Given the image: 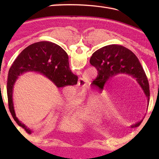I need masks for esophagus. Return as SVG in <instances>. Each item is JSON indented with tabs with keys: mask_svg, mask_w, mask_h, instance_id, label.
Segmentation results:
<instances>
[{
	"mask_svg": "<svg viewBox=\"0 0 159 159\" xmlns=\"http://www.w3.org/2000/svg\"><path fill=\"white\" fill-rule=\"evenodd\" d=\"M87 85V83L85 81V79L84 78L80 77L79 79V81H78V85L80 87V89H85V86Z\"/></svg>",
	"mask_w": 159,
	"mask_h": 159,
	"instance_id": "obj_1",
	"label": "esophagus"
}]
</instances>
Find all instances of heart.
Returning a JSON list of instances; mask_svg holds the SVG:
<instances>
[{
    "mask_svg": "<svg viewBox=\"0 0 159 159\" xmlns=\"http://www.w3.org/2000/svg\"><path fill=\"white\" fill-rule=\"evenodd\" d=\"M74 92L67 93L65 98L66 106L68 109H72L75 107V113L80 117L96 120L97 113L100 117H108L110 112L106 107L99 106L100 104V98L94 93H91L88 96L85 97V93L81 91L76 93L73 98Z\"/></svg>",
    "mask_w": 159,
    "mask_h": 159,
    "instance_id": "obj_1",
    "label": "heart"
}]
</instances>
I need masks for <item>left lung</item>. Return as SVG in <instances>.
<instances>
[{
	"instance_id": "8db88e82",
	"label": "left lung",
	"mask_w": 159,
	"mask_h": 159,
	"mask_svg": "<svg viewBox=\"0 0 159 159\" xmlns=\"http://www.w3.org/2000/svg\"><path fill=\"white\" fill-rule=\"evenodd\" d=\"M90 63L98 70L94 85L102 89L110 78L118 74H126L134 78L150 100V87L142 66L134 54L124 46L117 44L108 45L93 53ZM141 120L135 125L141 124Z\"/></svg>"
}]
</instances>
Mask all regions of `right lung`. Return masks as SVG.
I'll use <instances>...</instances> for the list:
<instances>
[{"label":"right lung","instance_id":"add662e5","mask_svg":"<svg viewBox=\"0 0 159 159\" xmlns=\"http://www.w3.org/2000/svg\"><path fill=\"white\" fill-rule=\"evenodd\" d=\"M26 72H36L52 80L57 87L76 85L78 76L71 72L68 56L61 47L50 42H39L26 47L10 67L7 84L9 109L13 120L28 133L31 130L16 116L13 103V86L18 76Z\"/></svg>","mask_w":159,"mask_h":159}]
</instances>
